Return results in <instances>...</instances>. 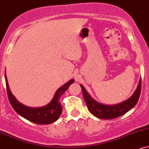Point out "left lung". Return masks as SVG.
I'll return each instance as SVG.
<instances>
[{"label":"left lung","mask_w":149,"mask_h":149,"mask_svg":"<svg viewBox=\"0 0 149 149\" xmlns=\"http://www.w3.org/2000/svg\"><path fill=\"white\" fill-rule=\"evenodd\" d=\"M141 85V79L139 80L137 88L131 97L129 98L126 101H123V103L114 105H107L98 103L89 96L88 93L86 92L83 86L80 85V87L82 88V95H83L86 105L91 113L96 117L100 118V119H112L122 116L123 114L131 110L137 104L139 96H140Z\"/></svg>","instance_id":"left-lung-1"}]
</instances>
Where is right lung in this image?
<instances>
[{
	"label": "right lung",
	"instance_id": "1",
	"mask_svg": "<svg viewBox=\"0 0 149 149\" xmlns=\"http://www.w3.org/2000/svg\"><path fill=\"white\" fill-rule=\"evenodd\" d=\"M74 80H71L60 87L55 92L54 97L48 105L41 107H30L19 103L15 97L12 94L9 88L8 80L5 75V82H6L7 92L9 101L12 107L19 115L23 118L37 124H50L56 121L62 114V105L59 100L60 96L66 92L71 84Z\"/></svg>",
	"mask_w": 149,
	"mask_h": 149
}]
</instances>
